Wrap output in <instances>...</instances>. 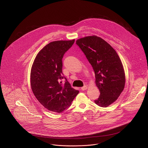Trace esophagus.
<instances>
[{
  "mask_svg": "<svg viewBox=\"0 0 148 148\" xmlns=\"http://www.w3.org/2000/svg\"><path fill=\"white\" fill-rule=\"evenodd\" d=\"M87 88H88V87H87V86H86V85H84V86H83V87H82V88H81V89L82 90H86V89H87Z\"/></svg>",
  "mask_w": 148,
  "mask_h": 148,
  "instance_id": "esophagus-1",
  "label": "esophagus"
}]
</instances>
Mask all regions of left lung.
<instances>
[{"label": "left lung", "mask_w": 148, "mask_h": 148, "mask_svg": "<svg viewBox=\"0 0 148 148\" xmlns=\"http://www.w3.org/2000/svg\"><path fill=\"white\" fill-rule=\"evenodd\" d=\"M76 43L95 73V83L100 92L95 103L101 107L110 106L120 96L125 83V72L119 55L108 42L97 36L79 39Z\"/></svg>", "instance_id": "8db88e82"}]
</instances>
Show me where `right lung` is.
Listing matches in <instances>:
<instances>
[{
  "label": "right lung",
  "instance_id": "1",
  "mask_svg": "<svg viewBox=\"0 0 148 148\" xmlns=\"http://www.w3.org/2000/svg\"><path fill=\"white\" fill-rule=\"evenodd\" d=\"M75 39L49 42L36 56L31 71L32 90L48 110L61 113L69 107L79 91L72 88L62 72V59ZM66 80L63 85L62 79Z\"/></svg>",
  "mask_w": 148,
  "mask_h": 148
}]
</instances>
